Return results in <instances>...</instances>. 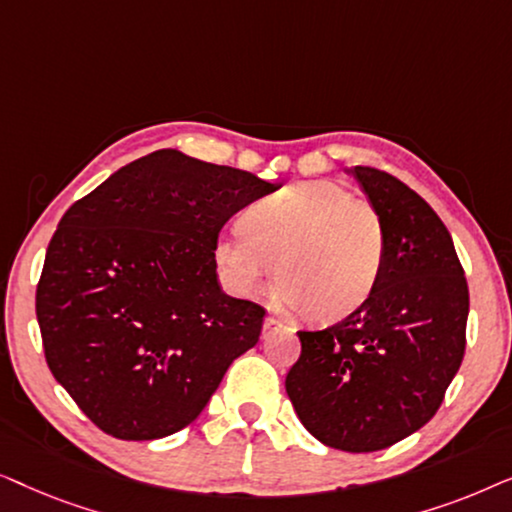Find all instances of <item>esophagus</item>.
Masks as SVG:
<instances>
[{
	"instance_id": "esophagus-1",
	"label": "esophagus",
	"mask_w": 512,
	"mask_h": 512,
	"mask_svg": "<svg viewBox=\"0 0 512 512\" xmlns=\"http://www.w3.org/2000/svg\"><path fill=\"white\" fill-rule=\"evenodd\" d=\"M275 328H284L282 321L275 319V317H265V321H263V331L270 333V331H275Z\"/></svg>"
}]
</instances>
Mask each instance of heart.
Here are the masks:
<instances>
[{
  "instance_id": "b5f03b06",
  "label": "heart",
  "mask_w": 512,
  "mask_h": 512,
  "mask_svg": "<svg viewBox=\"0 0 512 512\" xmlns=\"http://www.w3.org/2000/svg\"><path fill=\"white\" fill-rule=\"evenodd\" d=\"M242 226L214 247L221 275L242 296L263 291L277 272L286 303L328 321L366 303L382 275L380 214L338 181L286 186L251 205Z\"/></svg>"
}]
</instances>
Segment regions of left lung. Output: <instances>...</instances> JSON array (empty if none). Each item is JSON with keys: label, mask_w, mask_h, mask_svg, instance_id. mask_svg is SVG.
Returning <instances> with one entry per match:
<instances>
[{"label": "left lung", "mask_w": 512, "mask_h": 512, "mask_svg": "<svg viewBox=\"0 0 512 512\" xmlns=\"http://www.w3.org/2000/svg\"><path fill=\"white\" fill-rule=\"evenodd\" d=\"M349 174L382 219V275L349 317L298 333L286 394L324 445L377 452L422 429L443 403L464 359L468 284L422 195L375 167Z\"/></svg>", "instance_id": "left-lung-1"}]
</instances>
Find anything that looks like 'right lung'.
<instances>
[{"label": "right lung", "mask_w": 512, "mask_h": 512, "mask_svg": "<svg viewBox=\"0 0 512 512\" xmlns=\"http://www.w3.org/2000/svg\"><path fill=\"white\" fill-rule=\"evenodd\" d=\"M277 184L160 149L74 202L48 244L37 321L55 380L121 440L172 436L205 410L265 310L216 277L230 216Z\"/></svg>", "instance_id": "add662e5"}]
</instances>
